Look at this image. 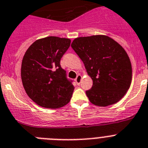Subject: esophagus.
Masks as SVG:
<instances>
[{
    "mask_svg": "<svg viewBox=\"0 0 148 148\" xmlns=\"http://www.w3.org/2000/svg\"><path fill=\"white\" fill-rule=\"evenodd\" d=\"M81 79H82L81 75H80V74H78L75 79V81H76V83H77V85L80 84V83H81Z\"/></svg>",
    "mask_w": 148,
    "mask_h": 148,
    "instance_id": "34e87169",
    "label": "esophagus"
}]
</instances>
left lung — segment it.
Segmentation results:
<instances>
[{
	"mask_svg": "<svg viewBox=\"0 0 148 148\" xmlns=\"http://www.w3.org/2000/svg\"><path fill=\"white\" fill-rule=\"evenodd\" d=\"M71 47L93 81L91 89L86 92L90 102L107 106L120 101L132 81V66L125 50L102 35L75 38Z\"/></svg>",
	"mask_w": 148,
	"mask_h": 148,
	"instance_id": "left-lung-1",
	"label": "left lung"
}]
</instances>
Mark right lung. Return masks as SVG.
<instances>
[{
    "label": "right lung",
    "instance_id": "add662e5",
    "mask_svg": "<svg viewBox=\"0 0 148 148\" xmlns=\"http://www.w3.org/2000/svg\"><path fill=\"white\" fill-rule=\"evenodd\" d=\"M69 38L48 36L33 42L21 63V80L25 92L36 103L57 109L69 103L74 87L67 78L60 60L70 47Z\"/></svg>",
    "mask_w": 148,
    "mask_h": 148
}]
</instances>
